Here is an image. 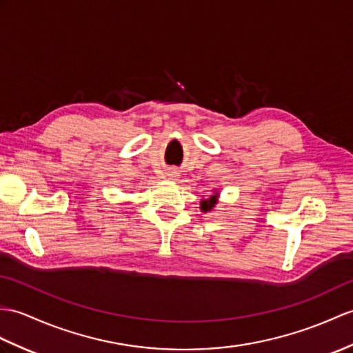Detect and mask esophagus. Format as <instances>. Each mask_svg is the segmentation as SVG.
Instances as JSON below:
<instances>
[{
    "label": "esophagus",
    "instance_id": "esophagus-1",
    "mask_svg": "<svg viewBox=\"0 0 353 353\" xmlns=\"http://www.w3.org/2000/svg\"><path fill=\"white\" fill-rule=\"evenodd\" d=\"M167 176H168L170 179H176V177L179 176V171H177L176 168H171V170L167 171Z\"/></svg>",
    "mask_w": 353,
    "mask_h": 353
}]
</instances>
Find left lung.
I'll return each mask as SVG.
<instances>
[{
    "label": "left lung",
    "mask_w": 353,
    "mask_h": 353,
    "mask_svg": "<svg viewBox=\"0 0 353 353\" xmlns=\"http://www.w3.org/2000/svg\"><path fill=\"white\" fill-rule=\"evenodd\" d=\"M216 203H218V191H214V194H212L209 199L201 200L200 209H201V212H204V214H206V212H210L212 209L216 206Z\"/></svg>",
    "instance_id": "1"
}]
</instances>
